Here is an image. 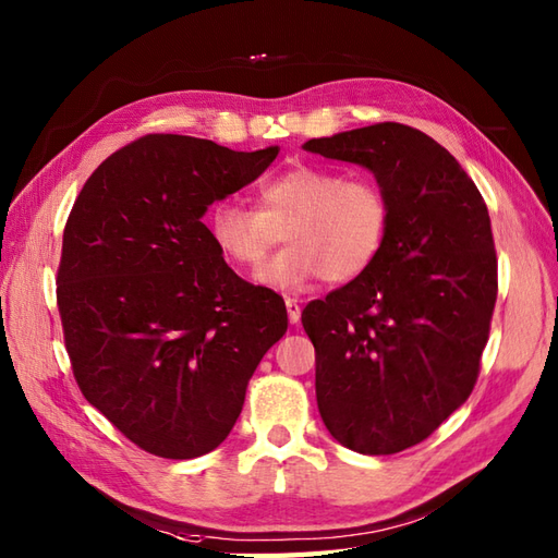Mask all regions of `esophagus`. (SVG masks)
<instances>
[{
  "label": "esophagus",
  "mask_w": 558,
  "mask_h": 558,
  "mask_svg": "<svg viewBox=\"0 0 558 558\" xmlns=\"http://www.w3.org/2000/svg\"><path fill=\"white\" fill-rule=\"evenodd\" d=\"M286 310H288V318H290V324H300V316H302L300 302L294 300V298H286Z\"/></svg>",
  "instance_id": "esophagus-1"
}]
</instances>
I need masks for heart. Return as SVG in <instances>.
<instances>
[{
    "label": "heart",
    "mask_w": 558,
    "mask_h": 558,
    "mask_svg": "<svg viewBox=\"0 0 558 558\" xmlns=\"http://www.w3.org/2000/svg\"><path fill=\"white\" fill-rule=\"evenodd\" d=\"M390 204L369 177L298 165L258 186V210L234 198L216 201L206 232L232 266L256 268L286 232V252L256 272L258 286L298 290L322 278L333 286L357 280L381 254Z\"/></svg>",
    "instance_id": "obj_1"
}]
</instances>
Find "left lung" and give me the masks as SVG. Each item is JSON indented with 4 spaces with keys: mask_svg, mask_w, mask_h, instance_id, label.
Returning a JSON list of instances; mask_svg holds the SVG:
<instances>
[{
    "mask_svg": "<svg viewBox=\"0 0 558 558\" xmlns=\"http://www.w3.org/2000/svg\"><path fill=\"white\" fill-rule=\"evenodd\" d=\"M374 174L390 228L374 266L306 304L316 402L330 436L364 456L424 441L475 388L496 302L489 210L432 136L384 122L302 146Z\"/></svg>",
    "mask_w": 558,
    "mask_h": 558,
    "instance_id": "left-lung-1",
    "label": "left lung"
}]
</instances>
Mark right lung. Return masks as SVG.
I'll list each match as a JSON object with an SVG mask.
<instances>
[{"label":"right lung","instance_id":"add662e5","mask_svg":"<svg viewBox=\"0 0 558 558\" xmlns=\"http://www.w3.org/2000/svg\"><path fill=\"white\" fill-rule=\"evenodd\" d=\"M278 150L150 134L112 153L71 208L57 272L71 369L90 405L153 456L218 448L286 336V302L236 276L201 222Z\"/></svg>","mask_w":558,"mask_h":558}]
</instances>
